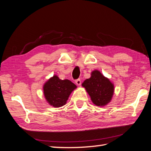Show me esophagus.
<instances>
[{
    "label": "esophagus",
    "instance_id": "esophagus-1",
    "mask_svg": "<svg viewBox=\"0 0 151 151\" xmlns=\"http://www.w3.org/2000/svg\"><path fill=\"white\" fill-rule=\"evenodd\" d=\"M75 83H76V85H78V86H80V85H81V79H78L76 80V82H75Z\"/></svg>",
    "mask_w": 151,
    "mask_h": 151
}]
</instances>
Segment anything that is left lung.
I'll return each instance as SVG.
<instances>
[{
    "mask_svg": "<svg viewBox=\"0 0 151 151\" xmlns=\"http://www.w3.org/2000/svg\"><path fill=\"white\" fill-rule=\"evenodd\" d=\"M90 96L92 101L97 106H105L111 101L114 86L110 80L98 70H93L91 77L82 83Z\"/></svg>",
    "mask_w": 151,
    "mask_h": 151,
    "instance_id": "8db88e82",
    "label": "left lung"
}]
</instances>
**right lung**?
I'll list each match as a JSON object with an SVG mask.
<instances>
[{
  "label": "right lung",
  "instance_id": "add662e5",
  "mask_svg": "<svg viewBox=\"0 0 151 151\" xmlns=\"http://www.w3.org/2000/svg\"><path fill=\"white\" fill-rule=\"evenodd\" d=\"M76 88V85L70 80H61L53 76L45 83L43 90L47 102L57 108L65 105L70 93Z\"/></svg>",
  "mask_w": 151,
  "mask_h": 151
}]
</instances>
